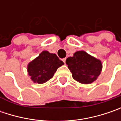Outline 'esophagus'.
Here are the masks:
<instances>
[{
	"mask_svg": "<svg viewBox=\"0 0 121 121\" xmlns=\"http://www.w3.org/2000/svg\"><path fill=\"white\" fill-rule=\"evenodd\" d=\"M63 63H65V62H66V58H63Z\"/></svg>",
	"mask_w": 121,
	"mask_h": 121,
	"instance_id": "obj_1",
	"label": "esophagus"
}]
</instances>
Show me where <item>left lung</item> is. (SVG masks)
<instances>
[{
    "instance_id": "obj_1",
    "label": "left lung",
    "mask_w": 121,
    "mask_h": 121,
    "mask_svg": "<svg viewBox=\"0 0 121 121\" xmlns=\"http://www.w3.org/2000/svg\"><path fill=\"white\" fill-rule=\"evenodd\" d=\"M66 64L72 73L73 78L83 84H90L100 75L102 64L85 51H77L73 56L68 57Z\"/></svg>"
}]
</instances>
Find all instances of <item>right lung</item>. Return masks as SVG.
Instances as JSON below:
<instances>
[{"label": "right lung", "mask_w": 121, "mask_h": 121, "mask_svg": "<svg viewBox=\"0 0 121 121\" xmlns=\"http://www.w3.org/2000/svg\"><path fill=\"white\" fill-rule=\"evenodd\" d=\"M64 63L56 54L42 51L39 56L27 65V72L34 83H44L53 77L58 67Z\"/></svg>", "instance_id": "1"}]
</instances>
